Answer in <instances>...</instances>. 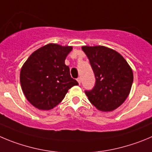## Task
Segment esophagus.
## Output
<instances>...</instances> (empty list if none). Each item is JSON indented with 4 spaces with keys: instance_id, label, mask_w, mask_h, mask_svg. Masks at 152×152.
I'll return each instance as SVG.
<instances>
[{
    "instance_id": "esophagus-1",
    "label": "esophagus",
    "mask_w": 152,
    "mask_h": 152,
    "mask_svg": "<svg viewBox=\"0 0 152 152\" xmlns=\"http://www.w3.org/2000/svg\"><path fill=\"white\" fill-rule=\"evenodd\" d=\"M76 80H77V82H78V83H79V84L80 85L81 84V81H82V80H81V78L79 77L77 79H76Z\"/></svg>"
}]
</instances>
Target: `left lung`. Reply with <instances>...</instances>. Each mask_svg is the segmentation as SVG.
<instances>
[{
    "label": "left lung",
    "mask_w": 152,
    "mask_h": 152,
    "mask_svg": "<svg viewBox=\"0 0 152 152\" xmlns=\"http://www.w3.org/2000/svg\"><path fill=\"white\" fill-rule=\"evenodd\" d=\"M95 76V86L86 91L89 101L97 110L110 112L121 106L128 97L134 74L118 52L103 46H83Z\"/></svg>",
    "instance_id": "obj_1"
}]
</instances>
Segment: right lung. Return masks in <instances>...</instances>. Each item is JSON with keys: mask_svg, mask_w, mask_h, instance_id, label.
<instances>
[{"mask_svg": "<svg viewBox=\"0 0 152 152\" xmlns=\"http://www.w3.org/2000/svg\"><path fill=\"white\" fill-rule=\"evenodd\" d=\"M73 49L49 43L31 54L21 69L20 83L27 100L42 110L59 104L70 88L77 86L65 59Z\"/></svg>", "mask_w": 152, "mask_h": 152, "instance_id": "right-lung-1", "label": "right lung"}]
</instances>
